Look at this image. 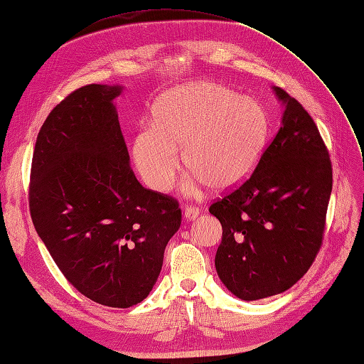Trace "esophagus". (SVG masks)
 <instances>
[{"label": "esophagus", "instance_id": "esophagus-1", "mask_svg": "<svg viewBox=\"0 0 364 364\" xmlns=\"http://www.w3.org/2000/svg\"><path fill=\"white\" fill-rule=\"evenodd\" d=\"M199 215V208L198 207H193V205H187L183 208V216L187 220H193L196 219Z\"/></svg>", "mask_w": 364, "mask_h": 364}]
</instances>
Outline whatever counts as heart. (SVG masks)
<instances>
[{
	"mask_svg": "<svg viewBox=\"0 0 364 364\" xmlns=\"http://www.w3.org/2000/svg\"><path fill=\"white\" fill-rule=\"evenodd\" d=\"M269 136V114L261 102L227 86L200 82L177 87L157 102L153 127L132 144V159L149 188H171L183 164L191 185L225 191L241 183L259 162Z\"/></svg>",
	"mask_w": 364,
	"mask_h": 364,
	"instance_id": "obj_1",
	"label": "heart"
}]
</instances>
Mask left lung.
I'll list each match as a JSON object with an SVG mask.
<instances>
[{
	"label": "left lung",
	"instance_id": "obj_1",
	"mask_svg": "<svg viewBox=\"0 0 364 364\" xmlns=\"http://www.w3.org/2000/svg\"><path fill=\"white\" fill-rule=\"evenodd\" d=\"M281 128L255 171L210 205L223 225L215 265L220 281L244 301L282 294L314 264L323 244L332 191V164L314 119L294 97Z\"/></svg>",
	"mask_w": 364,
	"mask_h": 364
}]
</instances>
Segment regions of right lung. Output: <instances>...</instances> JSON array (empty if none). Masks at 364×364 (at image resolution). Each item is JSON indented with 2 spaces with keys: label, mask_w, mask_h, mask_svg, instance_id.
Listing matches in <instances>:
<instances>
[{
  "label": "right lung",
  "mask_w": 364,
  "mask_h": 364,
  "mask_svg": "<svg viewBox=\"0 0 364 364\" xmlns=\"http://www.w3.org/2000/svg\"><path fill=\"white\" fill-rule=\"evenodd\" d=\"M120 92L86 85L50 111L35 141L29 208L70 284L102 306L127 309L156 284L182 211L132 173L112 103Z\"/></svg>",
  "instance_id": "obj_1"
}]
</instances>
